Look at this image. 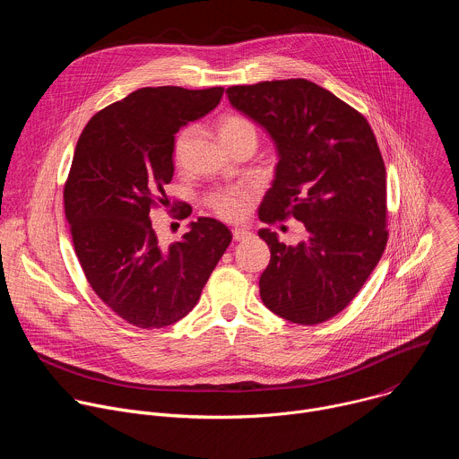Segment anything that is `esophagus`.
<instances>
[{"instance_id": "obj_1", "label": "esophagus", "mask_w": 459, "mask_h": 459, "mask_svg": "<svg viewBox=\"0 0 459 459\" xmlns=\"http://www.w3.org/2000/svg\"><path fill=\"white\" fill-rule=\"evenodd\" d=\"M232 236H234L236 241H245L247 238H250V232L245 230V229H234V230H232Z\"/></svg>"}]
</instances>
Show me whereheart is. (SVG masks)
<instances>
[{"instance_id":"obj_1","label":"heart","mask_w":459,"mask_h":459,"mask_svg":"<svg viewBox=\"0 0 459 459\" xmlns=\"http://www.w3.org/2000/svg\"><path fill=\"white\" fill-rule=\"evenodd\" d=\"M218 133L223 143L230 151L243 142H254V143L257 142L255 125L250 119L236 114L223 116L218 121ZM188 138H190V128H183L176 134V140H174L176 161H181ZM250 200L252 195L245 188H220L209 194L207 205L216 216H220L225 221H241L250 211Z\"/></svg>"}]
</instances>
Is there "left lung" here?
<instances>
[{"label":"left lung","mask_w":459,"mask_h":459,"mask_svg":"<svg viewBox=\"0 0 459 459\" xmlns=\"http://www.w3.org/2000/svg\"><path fill=\"white\" fill-rule=\"evenodd\" d=\"M230 105L264 126L278 151L259 220L292 216L307 234L285 245L271 229L259 238L271 264L259 278L265 307L283 319L317 325L359 292L386 245L385 163L368 121L308 80L227 89Z\"/></svg>","instance_id":"1"}]
</instances>
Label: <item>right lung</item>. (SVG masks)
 Instances as JSON below:
<instances>
[{"label": "right lung", "instance_id": "right-lung-1", "mask_svg": "<svg viewBox=\"0 0 459 459\" xmlns=\"http://www.w3.org/2000/svg\"><path fill=\"white\" fill-rule=\"evenodd\" d=\"M221 96L223 87H145L92 116L78 140L63 190L74 250L98 298L140 329L185 317L232 241L221 221L198 218L165 245L151 221L154 207L170 205L174 134Z\"/></svg>", "mask_w": 459, "mask_h": 459}]
</instances>
